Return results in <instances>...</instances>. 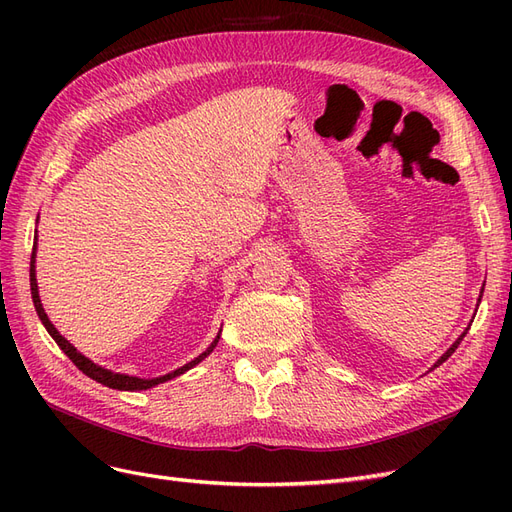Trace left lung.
<instances>
[{"label":"left lung","instance_id":"obj_1","mask_svg":"<svg viewBox=\"0 0 512 512\" xmlns=\"http://www.w3.org/2000/svg\"><path fill=\"white\" fill-rule=\"evenodd\" d=\"M483 290H485V284H483V288H480V297H483ZM480 297H478V303H480ZM470 324H472V320H470ZM470 324H468V329H466V331H463V333H461V335H459V337L455 339V342H453V346H451V348H448V350H446V352H444V354L440 356V359H438L436 363H433V367H431V369H436V367H440V365H442V363H444V361L448 359V356H451V354H453V352L457 350V346L461 344V339H463V337H466V333L470 331ZM431 369H429V371H431Z\"/></svg>","mask_w":512,"mask_h":512}]
</instances>
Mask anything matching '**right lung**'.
Wrapping results in <instances>:
<instances>
[{
    "label": "right lung",
    "instance_id": "1",
    "mask_svg": "<svg viewBox=\"0 0 512 512\" xmlns=\"http://www.w3.org/2000/svg\"><path fill=\"white\" fill-rule=\"evenodd\" d=\"M36 224H38V222H36ZM36 250H38V230H36V237H34L32 267H29V286H32V299H34V307H36V314H38L40 322L44 324V329L49 331V335L55 339V344H57L61 350L66 352L68 359H70L76 367H79L85 376H89L91 380H96V382H100V384L108 386V389H117V391H145V389H151V386H158V384H162V382L173 380V378H177V376L185 374V371H188V369L196 367L200 361H205V359H207V356L213 352V348H215V346H218L222 329L218 331V335H215V339L211 342V346H209L203 354H198L194 361L185 363L183 367H179V369H175V371H168V374L158 376V378H138V376H128V374H117V371H111V369H106V367H102V365L94 363L91 359H87L85 354H81L79 350H76V348L68 342V339L55 329V324L49 320V316H46L44 307H42V301H40V294H38V280H36Z\"/></svg>",
    "mask_w": 512,
    "mask_h": 512
}]
</instances>
